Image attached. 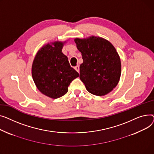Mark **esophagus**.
Returning <instances> with one entry per match:
<instances>
[{
    "instance_id": "esophagus-1",
    "label": "esophagus",
    "mask_w": 154,
    "mask_h": 154,
    "mask_svg": "<svg viewBox=\"0 0 154 154\" xmlns=\"http://www.w3.org/2000/svg\"><path fill=\"white\" fill-rule=\"evenodd\" d=\"M75 69L78 72V73H79V66H76L75 67Z\"/></svg>"
}]
</instances>
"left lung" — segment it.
<instances>
[{
    "instance_id": "obj_1",
    "label": "left lung",
    "mask_w": 154,
    "mask_h": 154,
    "mask_svg": "<svg viewBox=\"0 0 154 154\" xmlns=\"http://www.w3.org/2000/svg\"><path fill=\"white\" fill-rule=\"evenodd\" d=\"M83 63L79 66V78L87 91L96 96H104L118 84L121 63L113 45L104 38L90 37L76 38Z\"/></svg>"
}]
</instances>
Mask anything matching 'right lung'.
I'll return each mask as SVG.
<instances>
[{"label":"right lung","instance_id":"add662e5","mask_svg":"<svg viewBox=\"0 0 154 154\" xmlns=\"http://www.w3.org/2000/svg\"><path fill=\"white\" fill-rule=\"evenodd\" d=\"M43 46L36 55L32 68L33 79L39 91L57 99L68 92V87L79 76L61 52L63 43L55 42Z\"/></svg>","mask_w":154,"mask_h":154}]
</instances>
